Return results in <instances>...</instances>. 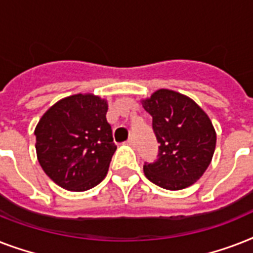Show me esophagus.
Instances as JSON below:
<instances>
[{"instance_id":"34e87169","label":"esophagus","mask_w":253,"mask_h":253,"mask_svg":"<svg viewBox=\"0 0 253 253\" xmlns=\"http://www.w3.org/2000/svg\"><path fill=\"white\" fill-rule=\"evenodd\" d=\"M127 144H128V146H131V147H134L135 146L134 138H128V140H127Z\"/></svg>"}]
</instances>
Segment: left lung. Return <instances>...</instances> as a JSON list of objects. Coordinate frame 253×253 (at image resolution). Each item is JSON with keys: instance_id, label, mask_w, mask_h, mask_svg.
Here are the masks:
<instances>
[{"instance_id": "1", "label": "left lung", "mask_w": 253, "mask_h": 253, "mask_svg": "<svg viewBox=\"0 0 253 253\" xmlns=\"http://www.w3.org/2000/svg\"><path fill=\"white\" fill-rule=\"evenodd\" d=\"M140 102L152 115L160 143L159 159L143 166L144 174L167 190L188 188L202 177L215 151L216 132L209 115L188 95L169 89H159Z\"/></svg>"}]
</instances>
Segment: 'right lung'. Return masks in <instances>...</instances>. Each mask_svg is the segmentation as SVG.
Segmentation results:
<instances>
[{
	"label": "right lung",
	"instance_id": "right-lung-1",
	"mask_svg": "<svg viewBox=\"0 0 253 253\" xmlns=\"http://www.w3.org/2000/svg\"><path fill=\"white\" fill-rule=\"evenodd\" d=\"M106 113V99L79 93L61 98L42 115L34 131L37 158L55 184L85 192L106 177L117 150Z\"/></svg>",
	"mask_w": 253,
	"mask_h": 253
}]
</instances>
